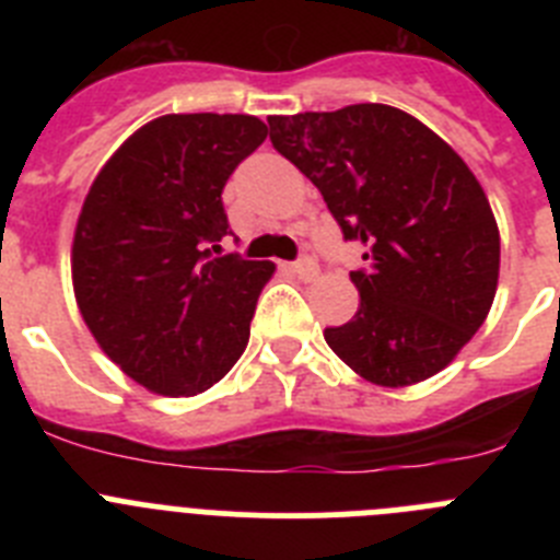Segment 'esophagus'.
Instances as JSON below:
<instances>
[{"mask_svg": "<svg viewBox=\"0 0 560 560\" xmlns=\"http://www.w3.org/2000/svg\"><path fill=\"white\" fill-rule=\"evenodd\" d=\"M289 271L291 275H296L300 280H314L316 277V264L311 260V257H300V260H294V264H289Z\"/></svg>", "mask_w": 560, "mask_h": 560, "instance_id": "esophagus-1", "label": "esophagus"}]
</instances>
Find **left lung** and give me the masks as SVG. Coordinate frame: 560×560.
<instances>
[{
    "instance_id": "left-lung-1",
    "label": "left lung",
    "mask_w": 560,
    "mask_h": 560,
    "mask_svg": "<svg viewBox=\"0 0 560 560\" xmlns=\"http://www.w3.org/2000/svg\"><path fill=\"white\" fill-rule=\"evenodd\" d=\"M277 153L323 192L345 241L359 311L325 328L350 370L378 387L440 373L491 311L499 230L477 176L412 114L384 103L269 117Z\"/></svg>"
}]
</instances>
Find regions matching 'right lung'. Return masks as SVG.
I'll return each mask as SVG.
<instances>
[{
  "label": "right lung",
  "mask_w": 560,
  "mask_h": 560,
  "mask_svg": "<svg viewBox=\"0 0 560 560\" xmlns=\"http://www.w3.org/2000/svg\"><path fill=\"white\" fill-rule=\"evenodd\" d=\"M252 114H165L133 131L89 187L72 241L83 323L151 393L190 398L249 341L269 260L221 255L226 179L266 140Z\"/></svg>",
  "instance_id": "add662e5"
}]
</instances>
